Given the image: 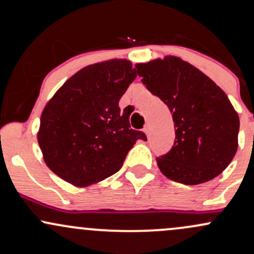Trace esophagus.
<instances>
[{"label": "esophagus", "mask_w": 254, "mask_h": 254, "mask_svg": "<svg viewBox=\"0 0 254 254\" xmlns=\"http://www.w3.org/2000/svg\"><path fill=\"white\" fill-rule=\"evenodd\" d=\"M143 131H144V133L145 135H149V131H150V129H149V125H145V127H143Z\"/></svg>", "instance_id": "34e87169"}]
</instances>
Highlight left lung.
I'll return each instance as SVG.
<instances>
[{
  "mask_svg": "<svg viewBox=\"0 0 254 254\" xmlns=\"http://www.w3.org/2000/svg\"><path fill=\"white\" fill-rule=\"evenodd\" d=\"M151 94L170 109L176 129L173 147L156 157L168 179L198 185L228 167L238 150L240 121L226 93L196 66L176 56L136 64Z\"/></svg>",
  "mask_w": 254,
  "mask_h": 254,
  "instance_id": "obj_1",
  "label": "left lung"
}]
</instances>
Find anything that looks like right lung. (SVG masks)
Segmentation results:
<instances>
[{
	"instance_id": "1",
	"label": "right lung",
	"mask_w": 254,
	"mask_h": 254,
	"mask_svg": "<svg viewBox=\"0 0 254 254\" xmlns=\"http://www.w3.org/2000/svg\"><path fill=\"white\" fill-rule=\"evenodd\" d=\"M136 76L130 61L109 60L84 66L55 93L37 136L56 176L77 188L97 184L121 170L137 139L147 141L118 106Z\"/></svg>"
}]
</instances>
